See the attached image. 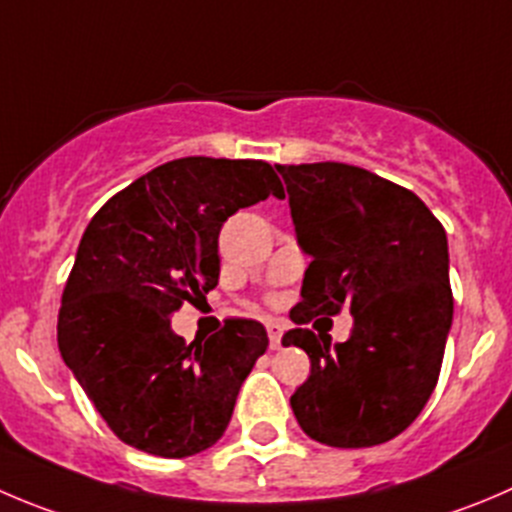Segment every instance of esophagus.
Wrapping results in <instances>:
<instances>
[{
    "label": "esophagus",
    "mask_w": 512,
    "mask_h": 512,
    "mask_svg": "<svg viewBox=\"0 0 512 512\" xmlns=\"http://www.w3.org/2000/svg\"><path fill=\"white\" fill-rule=\"evenodd\" d=\"M266 332H269L271 349H279L281 337H284V324H279V321H269V324H266Z\"/></svg>",
    "instance_id": "esophagus-1"
}]
</instances>
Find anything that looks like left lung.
Here are the masks:
<instances>
[{"mask_svg":"<svg viewBox=\"0 0 512 512\" xmlns=\"http://www.w3.org/2000/svg\"><path fill=\"white\" fill-rule=\"evenodd\" d=\"M296 243L311 259L294 324L347 306L352 337L289 329L309 354L291 410L311 440L372 447L405 432L427 405L452 326L447 233L412 191L347 163L276 165Z\"/></svg>","mask_w":512,"mask_h":512,"instance_id":"1","label":"left lung"}]
</instances>
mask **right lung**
<instances>
[{
  "label": "right lung",
  "mask_w": 512,
  "mask_h": 512,
  "mask_svg": "<svg viewBox=\"0 0 512 512\" xmlns=\"http://www.w3.org/2000/svg\"><path fill=\"white\" fill-rule=\"evenodd\" d=\"M284 198L264 160L180 158L113 196L82 233L57 344L107 427L130 447L188 457L221 440L243 379L269 347L259 321L206 342L170 329L218 284V233L238 208Z\"/></svg>",
  "instance_id": "1"
}]
</instances>
